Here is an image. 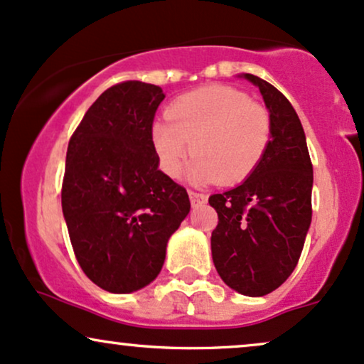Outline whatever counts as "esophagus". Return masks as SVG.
<instances>
[{"label": "esophagus", "instance_id": "esophagus-1", "mask_svg": "<svg viewBox=\"0 0 364 364\" xmlns=\"http://www.w3.org/2000/svg\"><path fill=\"white\" fill-rule=\"evenodd\" d=\"M189 198H191L192 206H200V204H204L208 200L206 196L200 194V192H196V191H189Z\"/></svg>", "mask_w": 364, "mask_h": 364}]
</instances>
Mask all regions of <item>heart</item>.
I'll return each instance as SVG.
<instances>
[{"mask_svg":"<svg viewBox=\"0 0 364 364\" xmlns=\"http://www.w3.org/2000/svg\"><path fill=\"white\" fill-rule=\"evenodd\" d=\"M161 170L178 177L194 155L196 183H238L257 168L271 141V115L242 90L211 85L182 95L151 127Z\"/></svg>","mask_w":364,"mask_h":364,"instance_id":"1","label":"heart"}]
</instances>
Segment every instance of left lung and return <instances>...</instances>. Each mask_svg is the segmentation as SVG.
<instances>
[{
	"label": "left lung",
	"mask_w": 364,
	"mask_h": 364,
	"mask_svg": "<svg viewBox=\"0 0 364 364\" xmlns=\"http://www.w3.org/2000/svg\"><path fill=\"white\" fill-rule=\"evenodd\" d=\"M257 85L271 115V141L245 182L213 194L218 213L211 233L213 262L235 291L264 296L291 276L311 221V166L305 131L283 93L259 76Z\"/></svg>",
	"instance_id": "8db88e82"
}]
</instances>
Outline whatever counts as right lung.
<instances>
[{
	"mask_svg": "<svg viewBox=\"0 0 364 364\" xmlns=\"http://www.w3.org/2000/svg\"><path fill=\"white\" fill-rule=\"evenodd\" d=\"M164 98L156 85H114L68 144L63 215L80 267L105 291L132 293L151 283L170 235L189 215L186 187L158 170L151 141Z\"/></svg>",
	"mask_w": 364,
	"mask_h": 364,
	"instance_id": "1",
	"label": "right lung"
}]
</instances>
